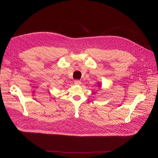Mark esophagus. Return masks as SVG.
<instances>
[{
  "label": "esophagus",
  "instance_id": "1",
  "mask_svg": "<svg viewBox=\"0 0 158 158\" xmlns=\"http://www.w3.org/2000/svg\"><path fill=\"white\" fill-rule=\"evenodd\" d=\"M74 83L76 85H80L81 83V82L80 80H75Z\"/></svg>",
  "mask_w": 158,
  "mask_h": 158
}]
</instances>
